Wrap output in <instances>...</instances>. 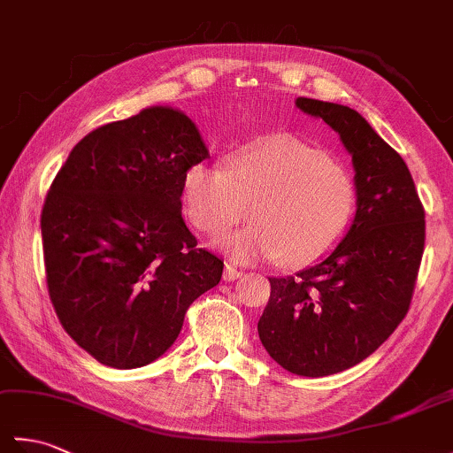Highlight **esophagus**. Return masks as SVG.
<instances>
[{"instance_id": "esophagus-1", "label": "esophagus", "mask_w": 453, "mask_h": 453, "mask_svg": "<svg viewBox=\"0 0 453 453\" xmlns=\"http://www.w3.org/2000/svg\"><path fill=\"white\" fill-rule=\"evenodd\" d=\"M243 273L239 271V268H235L234 265H226L224 266V280L226 282H234V280H237L239 276H242Z\"/></svg>"}]
</instances>
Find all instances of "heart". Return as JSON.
<instances>
[{
	"mask_svg": "<svg viewBox=\"0 0 453 453\" xmlns=\"http://www.w3.org/2000/svg\"><path fill=\"white\" fill-rule=\"evenodd\" d=\"M182 211L204 235H219L245 216L253 224L218 242L239 263L280 258L300 268L342 242L358 190L341 159L292 134H271L239 150L229 167L195 163L182 179Z\"/></svg>",
	"mask_w": 453,
	"mask_h": 453,
	"instance_id": "obj_1",
	"label": "heart"
}]
</instances>
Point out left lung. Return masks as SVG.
I'll use <instances>...</instances> for the list:
<instances>
[{"label":"left lung","instance_id":"8db88e82","mask_svg":"<svg viewBox=\"0 0 453 453\" xmlns=\"http://www.w3.org/2000/svg\"><path fill=\"white\" fill-rule=\"evenodd\" d=\"M296 107L341 136L358 202L349 232L321 263L268 278L257 329L284 370L323 378L368 358L407 315L425 251V208L407 163L360 112L307 97Z\"/></svg>","mask_w":453,"mask_h":453}]
</instances>
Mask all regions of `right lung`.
Wrapping results in <instances>:
<instances>
[{"label":"right lung","instance_id":"add662e5","mask_svg":"<svg viewBox=\"0 0 453 453\" xmlns=\"http://www.w3.org/2000/svg\"><path fill=\"white\" fill-rule=\"evenodd\" d=\"M210 157L196 124L143 109L88 134L48 190L42 249L50 302L95 360L132 370L177 341L185 313L224 261L196 247L182 219V179Z\"/></svg>","mask_w":453,"mask_h":453}]
</instances>
